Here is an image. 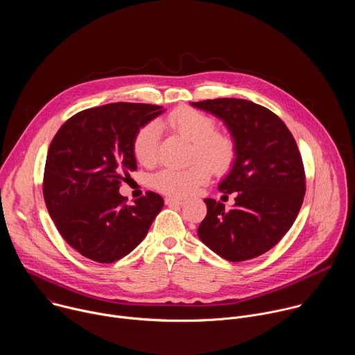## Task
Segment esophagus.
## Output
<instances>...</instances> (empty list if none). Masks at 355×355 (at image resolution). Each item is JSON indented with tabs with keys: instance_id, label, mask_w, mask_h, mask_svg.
Listing matches in <instances>:
<instances>
[{
	"instance_id": "obj_1",
	"label": "esophagus",
	"mask_w": 355,
	"mask_h": 355,
	"mask_svg": "<svg viewBox=\"0 0 355 355\" xmlns=\"http://www.w3.org/2000/svg\"><path fill=\"white\" fill-rule=\"evenodd\" d=\"M166 204L167 205H184L185 199H182V198H167Z\"/></svg>"
}]
</instances>
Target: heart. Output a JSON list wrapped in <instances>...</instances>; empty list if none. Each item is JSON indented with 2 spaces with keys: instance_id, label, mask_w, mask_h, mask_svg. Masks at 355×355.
<instances>
[{
  "instance_id": "b5f03b06",
  "label": "heart",
  "mask_w": 355,
  "mask_h": 355,
  "mask_svg": "<svg viewBox=\"0 0 355 355\" xmlns=\"http://www.w3.org/2000/svg\"><path fill=\"white\" fill-rule=\"evenodd\" d=\"M159 123L193 143V159L208 161L216 171H225L232 166L236 157L234 140L226 133L216 132V122L212 116L191 107H178ZM132 150L141 166L148 167L156 163L159 150V125L156 122H148L136 132ZM207 164L199 160L185 168L166 167L153 175L151 184L163 193L188 196L211 178L212 168Z\"/></svg>"
}]
</instances>
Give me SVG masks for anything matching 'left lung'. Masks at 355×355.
Wrapping results in <instances>:
<instances>
[{"label":"left lung","mask_w":355,"mask_h":355,"mask_svg":"<svg viewBox=\"0 0 355 355\" xmlns=\"http://www.w3.org/2000/svg\"><path fill=\"white\" fill-rule=\"evenodd\" d=\"M192 107L225 122L236 144L230 173L219 184L234 205L207 198L208 214L198 227L200 241L222 259L240 263L272 248L293 225L306 191L305 170L286 125L247 99L216 98Z\"/></svg>","instance_id":"left-lung-1"}]
</instances>
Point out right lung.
<instances>
[{
  "label": "right lung",
  "mask_w": 355,
  "mask_h": 355,
  "mask_svg": "<svg viewBox=\"0 0 355 355\" xmlns=\"http://www.w3.org/2000/svg\"><path fill=\"white\" fill-rule=\"evenodd\" d=\"M163 112L150 104L115 103L84 110L59 129L47 150L43 196L62 237L81 256L115 263L136 248L163 209L147 191L126 205L121 182L137 168L136 132Z\"/></svg>",
  "instance_id": "right-lung-1"
}]
</instances>
